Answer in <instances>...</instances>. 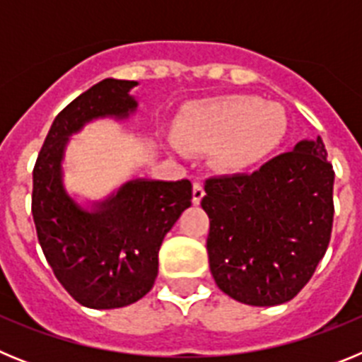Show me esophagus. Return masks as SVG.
I'll list each match as a JSON object with an SVG mask.
<instances>
[{
  "instance_id": "esophagus-1",
  "label": "esophagus",
  "mask_w": 362,
  "mask_h": 362,
  "mask_svg": "<svg viewBox=\"0 0 362 362\" xmlns=\"http://www.w3.org/2000/svg\"><path fill=\"white\" fill-rule=\"evenodd\" d=\"M203 197H204L203 183H201V181H196V183H194V188H192V201H194V204H199Z\"/></svg>"
}]
</instances>
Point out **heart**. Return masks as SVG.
I'll return each instance as SVG.
<instances>
[{"instance_id": "heart-1", "label": "heart", "mask_w": 362, "mask_h": 362, "mask_svg": "<svg viewBox=\"0 0 362 362\" xmlns=\"http://www.w3.org/2000/svg\"><path fill=\"white\" fill-rule=\"evenodd\" d=\"M288 112L263 98L235 94L196 105L175 130L187 152L214 150L221 166L245 170L264 161L288 136Z\"/></svg>"}]
</instances>
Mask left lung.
Listing matches in <instances>:
<instances>
[{"mask_svg":"<svg viewBox=\"0 0 362 362\" xmlns=\"http://www.w3.org/2000/svg\"><path fill=\"white\" fill-rule=\"evenodd\" d=\"M321 137L252 174L204 181L210 272L219 290L274 306L303 290L325 255L334 223V168Z\"/></svg>","mask_w":362,"mask_h":362,"instance_id":"8db88e82","label":"left lung"}]
</instances>
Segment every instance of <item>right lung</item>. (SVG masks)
<instances>
[{"label": "right lung", "instance_id": "add662e5", "mask_svg": "<svg viewBox=\"0 0 362 362\" xmlns=\"http://www.w3.org/2000/svg\"><path fill=\"white\" fill-rule=\"evenodd\" d=\"M136 81L103 79L54 119L32 172V216L47 263L79 305L110 310L132 305L152 290L158 254L168 230L192 204V183L136 179L94 212H86L62 183L69 136L95 117H127L137 103Z\"/></svg>", "mask_w": 362, "mask_h": 362}]
</instances>
